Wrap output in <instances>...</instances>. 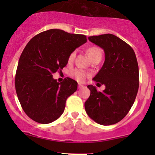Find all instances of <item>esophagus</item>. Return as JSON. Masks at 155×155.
<instances>
[{"label":"esophagus","mask_w":155,"mask_h":155,"mask_svg":"<svg viewBox=\"0 0 155 155\" xmlns=\"http://www.w3.org/2000/svg\"><path fill=\"white\" fill-rule=\"evenodd\" d=\"M84 87V85L83 84H79V85H78V88L79 89H81Z\"/></svg>","instance_id":"obj_1"}]
</instances>
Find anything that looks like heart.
Here are the masks:
<instances>
[{"label": "heart", "mask_w": 155, "mask_h": 155, "mask_svg": "<svg viewBox=\"0 0 155 155\" xmlns=\"http://www.w3.org/2000/svg\"><path fill=\"white\" fill-rule=\"evenodd\" d=\"M87 54L90 57V60L92 58H95L96 56H98V55H101L102 56V51L99 47H91L88 48L87 49ZM76 56V51H74L71 53L70 55L68 57V62H72L73 60H74ZM72 75L76 78V79L79 80V81H83L84 79H85V76H86V74L85 73L82 71L81 70H79V69H75L72 71Z\"/></svg>", "instance_id": "obj_1"}]
</instances>
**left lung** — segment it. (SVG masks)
I'll use <instances>...</instances> for the list:
<instances>
[{"instance_id":"obj_1","label":"left lung","mask_w":155,"mask_h":155,"mask_svg":"<svg viewBox=\"0 0 155 155\" xmlns=\"http://www.w3.org/2000/svg\"><path fill=\"white\" fill-rule=\"evenodd\" d=\"M88 39L104 50V63L93 80L106 89L99 92L95 86L88 85L90 95L84 104L85 111L97 123L116 124L127 114L138 93L136 54L129 44L113 34L92 35Z\"/></svg>"}]
</instances>
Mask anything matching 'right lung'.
I'll list each match as a JSON object with an SVG mask.
<instances>
[{
	"mask_svg": "<svg viewBox=\"0 0 155 155\" xmlns=\"http://www.w3.org/2000/svg\"><path fill=\"white\" fill-rule=\"evenodd\" d=\"M87 41L84 35L51 29L35 35L25 47L16 72L15 89L25 113L35 122L50 123L63 113L77 82L65 78L59 83L52 74L60 71L71 53Z\"/></svg>",
	"mask_w": 155,
	"mask_h": 155,
	"instance_id": "add662e5",
	"label": "right lung"
}]
</instances>
